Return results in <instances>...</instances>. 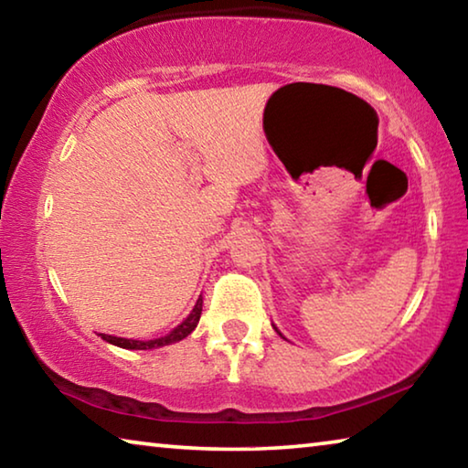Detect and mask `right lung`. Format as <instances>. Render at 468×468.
Returning a JSON list of instances; mask_svg holds the SVG:
<instances>
[{
  "mask_svg": "<svg viewBox=\"0 0 468 468\" xmlns=\"http://www.w3.org/2000/svg\"><path fill=\"white\" fill-rule=\"evenodd\" d=\"M200 314H202V297L197 299L194 312L189 314L187 318L181 322L176 330L169 332L167 336H161V338H154V340H132V338H117V336L101 335V338L107 340V343H111V345L122 346V348H136V351H146V348H156V346L177 343V340L186 338L187 335H192V330L197 326V322H200Z\"/></svg>",
  "mask_w": 468,
  "mask_h": 468,
  "instance_id": "add662e5",
  "label": "right lung"
}]
</instances>
